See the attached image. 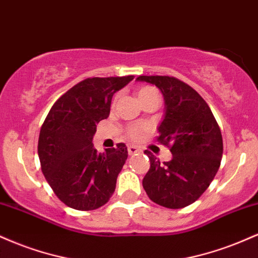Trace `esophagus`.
<instances>
[{"label":"esophagus","instance_id":"1","mask_svg":"<svg viewBox=\"0 0 258 258\" xmlns=\"http://www.w3.org/2000/svg\"><path fill=\"white\" fill-rule=\"evenodd\" d=\"M127 152H128V155H135V154H138L141 150H139V148H137V147L130 146V147H127Z\"/></svg>","mask_w":258,"mask_h":258}]
</instances>
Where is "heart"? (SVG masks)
<instances>
[{"mask_svg":"<svg viewBox=\"0 0 258 258\" xmlns=\"http://www.w3.org/2000/svg\"><path fill=\"white\" fill-rule=\"evenodd\" d=\"M153 93H158V91L155 90L154 87H150V86H146V87H142L141 90L138 91V98L139 100L143 99L144 97L149 96V94ZM147 131V127L143 125H135V126H130L127 128V137L132 141H138V139L142 138V136L144 135V132Z\"/></svg>","mask_w":258,"mask_h":258,"instance_id":"obj_1","label":"heart"}]
</instances>
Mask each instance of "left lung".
<instances>
[{
  "label": "left lung",
  "instance_id": "obj_1",
  "mask_svg": "<svg viewBox=\"0 0 258 258\" xmlns=\"http://www.w3.org/2000/svg\"><path fill=\"white\" fill-rule=\"evenodd\" d=\"M155 85L165 99V119L156 138L170 148L172 159L160 164L146 150L150 168L143 178L149 199L167 209H182L197 201L220 168L223 141L211 109L194 88L173 76H138Z\"/></svg>",
  "mask_w": 258,
  "mask_h": 258
}]
</instances>
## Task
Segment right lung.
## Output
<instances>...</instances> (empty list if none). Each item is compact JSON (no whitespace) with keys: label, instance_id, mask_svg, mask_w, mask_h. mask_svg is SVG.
I'll return each instance as SVG.
<instances>
[{"label":"right lung","instance_id":"1","mask_svg":"<svg viewBox=\"0 0 258 258\" xmlns=\"http://www.w3.org/2000/svg\"><path fill=\"white\" fill-rule=\"evenodd\" d=\"M133 78L85 79L59 97L41 126V170L58 199L72 209L96 210L114 194L127 147L119 143L97 153L92 139L97 123L109 116L115 92Z\"/></svg>","mask_w":258,"mask_h":258}]
</instances>
